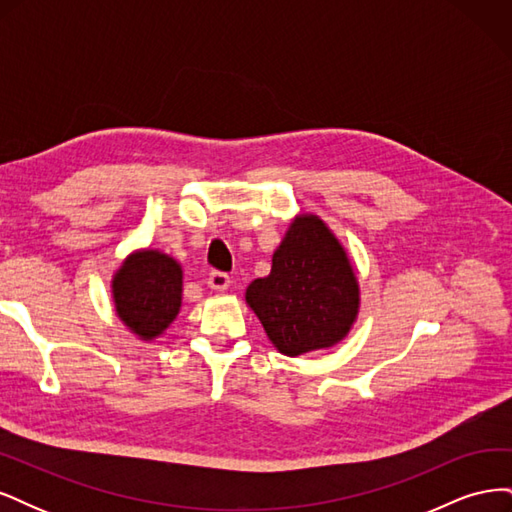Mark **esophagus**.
<instances>
[{
    "label": "esophagus",
    "mask_w": 512,
    "mask_h": 512,
    "mask_svg": "<svg viewBox=\"0 0 512 512\" xmlns=\"http://www.w3.org/2000/svg\"><path fill=\"white\" fill-rule=\"evenodd\" d=\"M207 284L213 290H226L230 286V275L224 271H211L207 277Z\"/></svg>",
    "instance_id": "34e87169"
}]
</instances>
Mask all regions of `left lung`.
<instances>
[{
    "label": "left lung",
    "mask_w": 512,
    "mask_h": 512,
    "mask_svg": "<svg viewBox=\"0 0 512 512\" xmlns=\"http://www.w3.org/2000/svg\"><path fill=\"white\" fill-rule=\"evenodd\" d=\"M245 301L286 356L331 348L359 314V282L348 254L318 215H297L273 254L271 273L245 290Z\"/></svg>",
    "instance_id": "1"
}]
</instances>
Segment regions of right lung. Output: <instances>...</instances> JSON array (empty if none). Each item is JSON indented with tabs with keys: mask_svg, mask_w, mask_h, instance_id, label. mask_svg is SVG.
<instances>
[{
	"mask_svg": "<svg viewBox=\"0 0 512 512\" xmlns=\"http://www.w3.org/2000/svg\"><path fill=\"white\" fill-rule=\"evenodd\" d=\"M181 265L158 250H138L113 275V301L119 320L151 342L162 335L181 307Z\"/></svg>",
	"mask_w": 512,
	"mask_h": 512,
	"instance_id": "1",
	"label": "right lung"
}]
</instances>
